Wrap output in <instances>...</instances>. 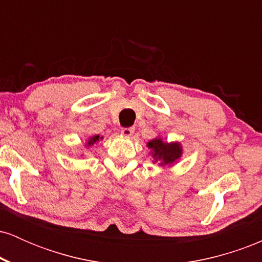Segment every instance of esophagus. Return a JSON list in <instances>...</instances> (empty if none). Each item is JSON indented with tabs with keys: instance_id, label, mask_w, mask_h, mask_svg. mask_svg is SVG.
<instances>
[{
	"instance_id": "obj_1",
	"label": "esophagus",
	"mask_w": 262,
	"mask_h": 262,
	"mask_svg": "<svg viewBox=\"0 0 262 262\" xmlns=\"http://www.w3.org/2000/svg\"><path fill=\"white\" fill-rule=\"evenodd\" d=\"M121 132L124 137H132L134 133V128H123Z\"/></svg>"
}]
</instances>
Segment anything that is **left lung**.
<instances>
[{
	"label": "left lung",
	"instance_id": "left-lung-1",
	"mask_svg": "<svg viewBox=\"0 0 262 262\" xmlns=\"http://www.w3.org/2000/svg\"><path fill=\"white\" fill-rule=\"evenodd\" d=\"M148 148L151 150L150 154L154 159L152 162H159L161 166H171L177 162L182 156V146L179 141L165 143L160 137L150 140Z\"/></svg>",
	"mask_w": 262,
	"mask_h": 262
}]
</instances>
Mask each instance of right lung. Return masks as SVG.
I'll list each match as a JSON object with an SVG mask.
<instances>
[{
	"instance_id": "1",
	"label": "right lung",
	"mask_w": 262,
	"mask_h": 262,
	"mask_svg": "<svg viewBox=\"0 0 262 262\" xmlns=\"http://www.w3.org/2000/svg\"><path fill=\"white\" fill-rule=\"evenodd\" d=\"M103 139V137H100V135H93V137H90L89 139H87V143H86V146H91V145H93V144L96 143V141H98V140H102Z\"/></svg>"
}]
</instances>
